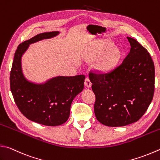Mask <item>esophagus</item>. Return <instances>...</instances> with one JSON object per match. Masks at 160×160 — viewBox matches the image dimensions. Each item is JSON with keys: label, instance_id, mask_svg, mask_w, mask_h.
<instances>
[{"label": "esophagus", "instance_id": "esophagus-1", "mask_svg": "<svg viewBox=\"0 0 160 160\" xmlns=\"http://www.w3.org/2000/svg\"><path fill=\"white\" fill-rule=\"evenodd\" d=\"M84 85H85L87 88H90V87L91 86L92 83H91V81H90L88 77H86L85 79V81H84Z\"/></svg>", "mask_w": 160, "mask_h": 160}]
</instances>
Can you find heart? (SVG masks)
I'll return each mask as SVG.
<instances>
[{"instance_id":"1","label":"heart","mask_w":160,"mask_h":160,"mask_svg":"<svg viewBox=\"0 0 160 160\" xmlns=\"http://www.w3.org/2000/svg\"><path fill=\"white\" fill-rule=\"evenodd\" d=\"M113 43L110 41H103L99 42L91 48L88 52L90 59H96L100 56L97 65L99 71L107 72L116 65L120 58V52L116 47H112Z\"/></svg>"}]
</instances>
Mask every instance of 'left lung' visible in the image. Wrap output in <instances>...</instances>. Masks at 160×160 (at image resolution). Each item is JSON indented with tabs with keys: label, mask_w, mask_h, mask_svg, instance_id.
<instances>
[{
	"label": "left lung",
	"mask_w": 160,
	"mask_h": 160,
	"mask_svg": "<svg viewBox=\"0 0 160 160\" xmlns=\"http://www.w3.org/2000/svg\"><path fill=\"white\" fill-rule=\"evenodd\" d=\"M127 38L131 49L121 64L107 73L89 72L95 95L96 118L108 127L138 121L154 95L155 66L151 56L135 39Z\"/></svg>",
	"instance_id": "1"
}]
</instances>
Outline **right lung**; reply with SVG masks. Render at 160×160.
Returning a JSON list of instances; mask_svg holds the SVG:
<instances>
[{"instance_id": "obj_1", "label": "right lung", "mask_w": 160, "mask_h": 160, "mask_svg": "<svg viewBox=\"0 0 160 160\" xmlns=\"http://www.w3.org/2000/svg\"><path fill=\"white\" fill-rule=\"evenodd\" d=\"M58 33L42 32L21 43L15 52L10 72V90L18 108L30 120L47 126L67 121L72 101L83 89L85 76L57 77L44 84H35L24 78L21 60L29 44Z\"/></svg>"}]
</instances>
